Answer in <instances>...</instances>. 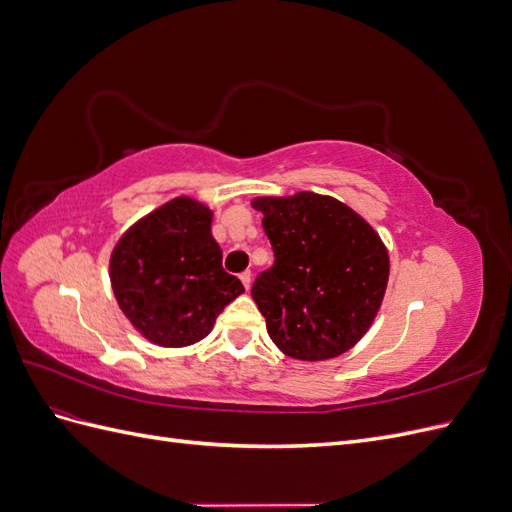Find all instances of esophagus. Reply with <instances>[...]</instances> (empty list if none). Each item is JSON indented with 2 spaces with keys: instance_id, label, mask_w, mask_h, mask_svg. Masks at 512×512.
I'll return each instance as SVG.
<instances>
[{
  "instance_id": "esophagus-1",
  "label": "esophagus",
  "mask_w": 512,
  "mask_h": 512,
  "mask_svg": "<svg viewBox=\"0 0 512 512\" xmlns=\"http://www.w3.org/2000/svg\"><path fill=\"white\" fill-rule=\"evenodd\" d=\"M239 277H241V282H243L245 290H250V286H252V273H250V271H243Z\"/></svg>"
}]
</instances>
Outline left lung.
I'll return each mask as SVG.
<instances>
[{"instance_id":"obj_1","label":"left lung","mask_w":512,"mask_h":512,"mask_svg":"<svg viewBox=\"0 0 512 512\" xmlns=\"http://www.w3.org/2000/svg\"><path fill=\"white\" fill-rule=\"evenodd\" d=\"M273 267L252 286L273 344L299 361L348 352L374 322L389 282V252L359 213L331 196H260Z\"/></svg>"}]
</instances>
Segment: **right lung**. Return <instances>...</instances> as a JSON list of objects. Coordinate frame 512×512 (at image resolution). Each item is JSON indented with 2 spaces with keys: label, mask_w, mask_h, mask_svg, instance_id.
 I'll list each match as a JSON object with an SVG mask.
<instances>
[{
  "label": "right lung",
  "mask_w": 512,
  "mask_h": 512,
  "mask_svg": "<svg viewBox=\"0 0 512 512\" xmlns=\"http://www.w3.org/2000/svg\"><path fill=\"white\" fill-rule=\"evenodd\" d=\"M211 211L179 196L136 222L111 254V284L138 333L164 348L200 342L243 284L222 267Z\"/></svg>",
  "instance_id": "obj_1"
}]
</instances>
